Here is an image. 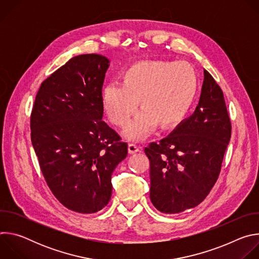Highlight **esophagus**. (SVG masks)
<instances>
[{"instance_id": "esophagus-1", "label": "esophagus", "mask_w": 259, "mask_h": 259, "mask_svg": "<svg viewBox=\"0 0 259 259\" xmlns=\"http://www.w3.org/2000/svg\"><path fill=\"white\" fill-rule=\"evenodd\" d=\"M138 152H140V150L136 144H134V143H129L128 144V153L129 154H136Z\"/></svg>"}]
</instances>
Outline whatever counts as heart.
Returning <instances> with one entry per match:
<instances>
[{
  "instance_id": "obj_1",
  "label": "heart",
  "mask_w": 259,
  "mask_h": 259,
  "mask_svg": "<svg viewBox=\"0 0 259 259\" xmlns=\"http://www.w3.org/2000/svg\"><path fill=\"white\" fill-rule=\"evenodd\" d=\"M198 78L186 61H140L124 73L123 84L109 83L102 90V107L109 122L123 128L143 108L125 130L130 140H140L159 124L166 129L178 125L187 116L197 94Z\"/></svg>"
}]
</instances>
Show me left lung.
Here are the masks:
<instances>
[{
	"instance_id": "left-lung-1",
	"label": "left lung",
	"mask_w": 259,
	"mask_h": 259,
	"mask_svg": "<svg viewBox=\"0 0 259 259\" xmlns=\"http://www.w3.org/2000/svg\"><path fill=\"white\" fill-rule=\"evenodd\" d=\"M231 135L224 92L204 70L194 115L144 149L150 160L153 205L162 213L176 214L202 203L218 179Z\"/></svg>"
}]
</instances>
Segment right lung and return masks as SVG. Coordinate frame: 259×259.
Instances as JSON below:
<instances>
[{"label":"right lung","instance_id":"obj_1","mask_svg":"<svg viewBox=\"0 0 259 259\" xmlns=\"http://www.w3.org/2000/svg\"><path fill=\"white\" fill-rule=\"evenodd\" d=\"M108 59L83 54L45 80L30 114V138L47 186L67 209L95 213L112 196L110 179L127 143L101 119Z\"/></svg>","mask_w":259,"mask_h":259}]
</instances>
